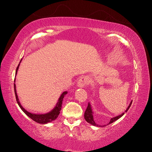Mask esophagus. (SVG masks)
Here are the masks:
<instances>
[{
  "instance_id": "esophagus-1",
  "label": "esophagus",
  "mask_w": 152,
  "mask_h": 152,
  "mask_svg": "<svg viewBox=\"0 0 152 152\" xmlns=\"http://www.w3.org/2000/svg\"><path fill=\"white\" fill-rule=\"evenodd\" d=\"M87 84H88V80H87V78L86 77H81L79 79V80L78 81L77 83V86L79 87H84Z\"/></svg>"
}]
</instances>
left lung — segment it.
Masks as SVG:
<instances>
[{
  "label": "left lung",
  "instance_id": "left-lung-1",
  "mask_svg": "<svg viewBox=\"0 0 152 152\" xmlns=\"http://www.w3.org/2000/svg\"><path fill=\"white\" fill-rule=\"evenodd\" d=\"M132 100L130 102L129 104L128 107L127 108V109H126V110L125 111V112L122 113V114L119 115H118V116L112 117L111 119H110V122L107 124V125H99V124H96V123L95 122V121H94V118H93V113H94V112H93V108H92L91 103L89 102L88 106H87V109H86V112H85V113H84V118H85V120H86L87 122L89 123L90 124H91V125H93V126H94L101 127H104V126H106L109 125V124H110L113 123V122H115V121H116L117 120H118V119H119L121 117H122L124 115V113H126V112L128 111V110L129 109V108H130V107H131V104H132Z\"/></svg>",
  "mask_w": 152,
  "mask_h": 152
}]
</instances>
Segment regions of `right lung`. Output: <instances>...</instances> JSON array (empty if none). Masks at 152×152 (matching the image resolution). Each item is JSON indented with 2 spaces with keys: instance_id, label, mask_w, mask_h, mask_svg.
<instances>
[{
  "instance_id": "right-lung-1",
  "label": "right lung",
  "mask_w": 152,
  "mask_h": 152,
  "mask_svg": "<svg viewBox=\"0 0 152 152\" xmlns=\"http://www.w3.org/2000/svg\"><path fill=\"white\" fill-rule=\"evenodd\" d=\"M22 59H21V61L18 65L16 70V75H17V72L18 70V68H19L20 63L21 62ZM14 87H15V95H16V101L17 103L19 105V107H20V108L21 109V110L28 117H30L31 119H32L34 121L37 122L39 124H46L48 123H50L52 121H54V120L58 118L59 113H60V111L62 108V103H63V98H65V96L68 93L67 91H65L61 94V96H59V98L58 100V102L56 104V106L54 107V108L53 110H50V112L45 113H34L30 112L28 111H27L26 109H25L23 106L21 104L19 100V98L18 97V94L16 93V84L15 83L14 84Z\"/></svg>"
}]
</instances>
